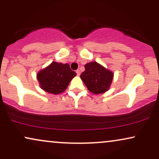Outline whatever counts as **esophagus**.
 Instances as JSON below:
<instances>
[{"instance_id": "obj_1", "label": "esophagus", "mask_w": 159, "mask_h": 159, "mask_svg": "<svg viewBox=\"0 0 159 159\" xmlns=\"http://www.w3.org/2000/svg\"><path fill=\"white\" fill-rule=\"evenodd\" d=\"M76 73H77V75L79 76L80 75H81V71H80L79 69H78V70H76Z\"/></svg>"}]
</instances>
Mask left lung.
<instances>
[{"label":"left lung","mask_w":159,"mask_h":159,"mask_svg":"<svg viewBox=\"0 0 159 159\" xmlns=\"http://www.w3.org/2000/svg\"><path fill=\"white\" fill-rule=\"evenodd\" d=\"M84 68L85 71L81 74V78L87 89L94 94L106 92L112 82L114 73L97 62L87 63Z\"/></svg>","instance_id":"1"}]
</instances>
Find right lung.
<instances>
[{
    "mask_svg": "<svg viewBox=\"0 0 159 159\" xmlns=\"http://www.w3.org/2000/svg\"><path fill=\"white\" fill-rule=\"evenodd\" d=\"M75 75L68 63L52 62L46 68L40 70L36 77L43 90L52 94H59L67 88Z\"/></svg>",
    "mask_w": 159,
    "mask_h": 159,
    "instance_id": "right-lung-1",
    "label": "right lung"
}]
</instances>
